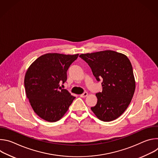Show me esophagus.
Instances as JSON below:
<instances>
[{
  "label": "esophagus",
  "instance_id": "34e87169",
  "mask_svg": "<svg viewBox=\"0 0 158 158\" xmlns=\"http://www.w3.org/2000/svg\"><path fill=\"white\" fill-rule=\"evenodd\" d=\"M87 95H88L87 93V92H85V93H84L83 94H81V95H80V96H81V98H85V97H86Z\"/></svg>",
  "mask_w": 158,
  "mask_h": 158
}]
</instances>
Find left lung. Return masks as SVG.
<instances>
[{"instance_id": "obj_1", "label": "left lung", "mask_w": 158, "mask_h": 158, "mask_svg": "<svg viewBox=\"0 0 158 158\" xmlns=\"http://www.w3.org/2000/svg\"><path fill=\"white\" fill-rule=\"evenodd\" d=\"M79 57L91 67L97 81L102 80V91L96 94L98 102L91 107L92 111L102 121L116 119L127 108L136 87L129 59L110 50L82 54Z\"/></svg>"}]
</instances>
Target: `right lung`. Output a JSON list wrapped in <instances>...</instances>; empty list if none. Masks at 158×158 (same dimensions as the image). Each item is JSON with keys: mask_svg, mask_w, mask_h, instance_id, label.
Segmentation results:
<instances>
[{"mask_svg": "<svg viewBox=\"0 0 158 158\" xmlns=\"http://www.w3.org/2000/svg\"><path fill=\"white\" fill-rule=\"evenodd\" d=\"M79 54L48 53L29 66L24 78L26 93L34 111L48 122L60 120L74 99L59 83L67 80V71Z\"/></svg>", "mask_w": 158, "mask_h": 158, "instance_id": "1", "label": "right lung"}]
</instances>
